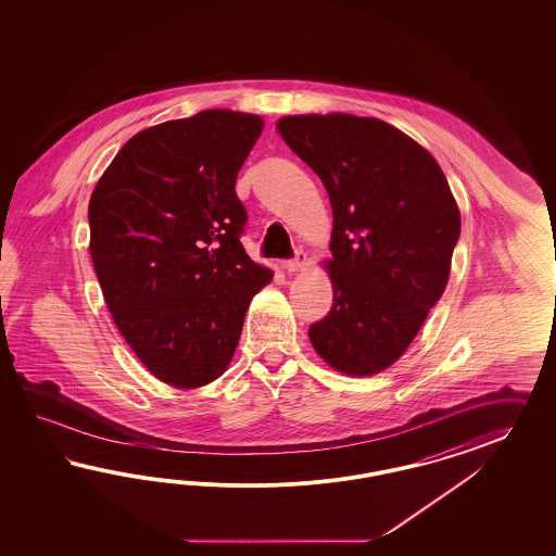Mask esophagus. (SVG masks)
<instances>
[{"mask_svg": "<svg viewBox=\"0 0 556 556\" xmlns=\"http://www.w3.org/2000/svg\"><path fill=\"white\" fill-rule=\"evenodd\" d=\"M305 261H307V254L303 253V251H298L293 258L287 261V273H298V270L302 269L303 265H305Z\"/></svg>", "mask_w": 556, "mask_h": 556, "instance_id": "1", "label": "esophagus"}]
</instances>
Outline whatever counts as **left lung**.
Segmentation results:
<instances>
[{"mask_svg": "<svg viewBox=\"0 0 556 556\" xmlns=\"http://www.w3.org/2000/svg\"><path fill=\"white\" fill-rule=\"evenodd\" d=\"M277 130L320 177L334 216V300L309 340L340 372L388 369L448 283L460 235L448 181L430 152L383 119L286 116Z\"/></svg>", "mask_w": 556, "mask_h": 556, "instance_id": "obj_1", "label": "left lung"}]
</instances>
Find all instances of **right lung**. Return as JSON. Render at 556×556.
<instances>
[{"mask_svg":"<svg viewBox=\"0 0 556 556\" xmlns=\"http://www.w3.org/2000/svg\"><path fill=\"white\" fill-rule=\"evenodd\" d=\"M263 118L205 110L132 136L89 200V253L119 334L179 389L218 379L251 300L273 279L240 236L238 170Z\"/></svg>","mask_w":556,"mask_h":556,"instance_id":"obj_1","label":"right lung"}]
</instances>
